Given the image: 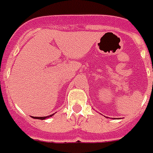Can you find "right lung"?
Returning <instances> with one entry per match:
<instances>
[{"label": "right lung", "instance_id": "add662e5", "mask_svg": "<svg viewBox=\"0 0 153 153\" xmlns=\"http://www.w3.org/2000/svg\"><path fill=\"white\" fill-rule=\"evenodd\" d=\"M54 114H50V115H48V116H44V117H33L32 116V118H33V119H37V120H46L47 118H50V117H52L53 115Z\"/></svg>", "mask_w": 153, "mask_h": 153}]
</instances>
